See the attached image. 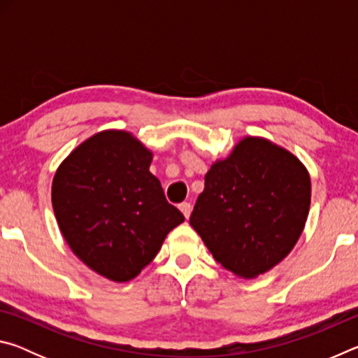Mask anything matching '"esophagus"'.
I'll return each mask as SVG.
<instances>
[{
	"mask_svg": "<svg viewBox=\"0 0 358 358\" xmlns=\"http://www.w3.org/2000/svg\"><path fill=\"white\" fill-rule=\"evenodd\" d=\"M180 210H181V213L185 215V217H189L191 211H192V205L189 202H183V203H180Z\"/></svg>",
	"mask_w": 358,
	"mask_h": 358,
	"instance_id": "esophagus-1",
	"label": "esophagus"
}]
</instances>
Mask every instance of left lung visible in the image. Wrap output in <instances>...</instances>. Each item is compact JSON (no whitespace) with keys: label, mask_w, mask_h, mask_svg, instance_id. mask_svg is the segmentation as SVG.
I'll return each instance as SVG.
<instances>
[{"label":"left lung","mask_w":358,"mask_h":358,"mask_svg":"<svg viewBox=\"0 0 358 358\" xmlns=\"http://www.w3.org/2000/svg\"><path fill=\"white\" fill-rule=\"evenodd\" d=\"M310 203L305 166L265 138L246 137L205 175L189 224L224 268L254 278L292 251Z\"/></svg>","instance_id":"8db88e82"}]
</instances>
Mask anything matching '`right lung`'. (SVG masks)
Masks as SVG:
<instances>
[{
  "label": "right lung",
  "mask_w": 358,
  "mask_h": 358,
  "mask_svg": "<svg viewBox=\"0 0 358 358\" xmlns=\"http://www.w3.org/2000/svg\"><path fill=\"white\" fill-rule=\"evenodd\" d=\"M151 157L129 132L104 131L78 145L53 178L52 203L64 240L112 281L136 278L185 221L150 172Z\"/></svg>",
  "instance_id": "add662e5"
}]
</instances>
